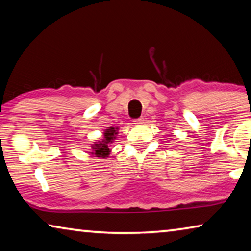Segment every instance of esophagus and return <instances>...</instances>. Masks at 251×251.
<instances>
[{"label": "esophagus", "instance_id": "34e87169", "mask_svg": "<svg viewBox=\"0 0 251 251\" xmlns=\"http://www.w3.org/2000/svg\"><path fill=\"white\" fill-rule=\"evenodd\" d=\"M144 118L143 117H139V118H137V120H135L134 121V124L135 125H142V124H144Z\"/></svg>", "mask_w": 251, "mask_h": 251}]
</instances>
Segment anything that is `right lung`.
<instances>
[{
    "mask_svg": "<svg viewBox=\"0 0 251 251\" xmlns=\"http://www.w3.org/2000/svg\"><path fill=\"white\" fill-rule=\"evenodd\" d=\"M118 127H108L107 129H105L103 134V139H100L99 142H95L92 145V152L91 154L99 158H106L109 156L110 148L109 145L116 139V136L118 134Z\"/></svg>",
    "mask_w": 251,
    "mask_h": 251,
    "instance_id": "1",
    "label": "right lung"
}]
</instances>
